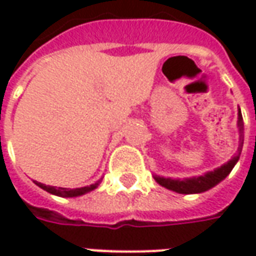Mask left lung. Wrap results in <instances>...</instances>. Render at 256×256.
Instances as JSON below:
<instances>
[{
	"label": "left lung",
	"instance_id": "1",
	"mask_svg": "<svg viewBox=\"0 0 256 256\" xmlns=\"http://www.w3.org/2000/svg\"><path fill=\"white\" fill-rule=\"evenodd\" d=\"M238 130H240V152L228 162L221 165L220 168L205 172L204 175H200V176H191V178H184V180H172V178H165V176H160V175H154V180L164 188L178 192V194H201V192L211 190L230 175L232 168L236 165L238 160H240L242 145H244V120H242L241 110H238Z\"/></svg>",
	"mask_w": 256,
	"mask_h": 256
}]
</instances>
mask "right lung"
Here are the masks:
<instances>
[{
	"mask_svg": "<svg viewBox=\"0 0 256 256\" xmlns=\"http://www.w3.org/2000/svg\"><path fill=\"white\" fill-rule=\"evenodd\" d=\"M102 180L96 181L92 185H88V186H82V188H75V190H70V188H55V186H51V185H45V184H41V182H36L35 184L42 188L44 191L50 192L52 195H56V196H62V198H74V196H81V195H85L88 192L94 191L95 188H98V185L101 184Z\"/></svg>",
	"mask_w": 256,
	"mask_h": 256,
	"instance_id": "add662e5",
	"label": "right lung"
}]
</instances>
